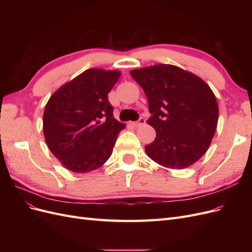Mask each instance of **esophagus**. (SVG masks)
I'll return each instance as SVG.
<instances>
[{
  "instance_id": "esophagus-1",
  "label": "esophagus",
  "mask_w": 252,
  "mask_h": 252,
  "mask_svg": "<svg viewBox=\"0 0 252 252\" xmlns=\"http://www.w3.org/2000/svg\"><path fill=\"white\" fill-rule=\"evenodd\" d=\"M145 123H146V120H145V118H140L138 122H134L133 125H134V127H140V126L144 125Z\"/></svg>"
}]
</instances>
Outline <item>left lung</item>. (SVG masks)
<instances>
[{"label": "left lung", "instance_id": "1", "mask_svg": "<svg viewBox=\"0 0 252 252\" xmlns=\"http://www.w3.org/2000/svg\"><path fill=\"white\" fill-rule=\"evenodd\" d=\"M130 74L148 98L147 123L157 132L145 146L148 157L172 169L195 163L207 151L218 125L219 106L210 87L173 65L133 69Z\"/></svg>", "mask_w": 252, "mask_h": 252}]
</instances>
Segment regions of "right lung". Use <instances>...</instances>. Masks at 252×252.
Listing matches in <instances>:
<instances>
[{
  "instance_id": "obj_1",
  "label": "right lung",
  "mask_w": 252,
  "mask_h": 252,
  "mask_svg": "<svg viewBox=\"0 0 252 252\" xmlns=\"http://www.w3.org/2000/svg\"><path fill=\"white\" fill-rule=\"evenodd\" d=\"M120 74L91 68L49 98L43 117L44 136L53 156L68 170L89 172L110 158L118 134L125 128L113 118L108 101Z\"/></svg>"
}]
</instances>
